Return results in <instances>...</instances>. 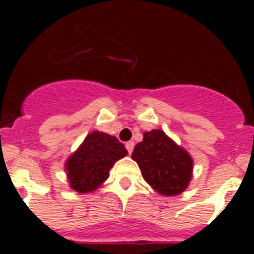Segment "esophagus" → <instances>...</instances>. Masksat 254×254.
<instances>
[{
    "mask_svg": "<svg viewBox=\"0 0 254 254\" xmlns=\"http://www.w3.org/2000/svg\"><path fill=\"white\" fill-rule=\"evenodd\" d=\"M133 147H134V142H133V141H129V142L126 143V149H127L128 154H131V152L133 151Z\"/></svg>",
    "mask_w": 254,
    "mask_h": 254,
    "instance_id": "esophagus-1",
    "label": "esophagus"
}]
</instances>
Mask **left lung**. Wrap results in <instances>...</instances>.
<instances>
[{
    "label": "left lung",
    "instance_id": "obj_1",
    "mask_svg": "<svg viewBox=\"0 0 254 254\" xmlns=\"http://www.w3.org/2000/svg\"><path fill=\"white\" fill-rule=\"evenodd\" d=\"M132 159L138 164L143 179L163 196L182 193L192 178L190 155L160 129L143 133V140L134 146Z\"/></svg>",
    "mask_w": 254,
    "mask_h": 254
}]
</instances>
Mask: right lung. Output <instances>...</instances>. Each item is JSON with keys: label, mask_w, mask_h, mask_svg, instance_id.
<instances>
[{"label": "right lung", "mask_w": 254, "mask_h": 254, "mask_svg": "<svg viewBox=\"0 0 254 254\" xmlns=\"http://www.w3.org/2000/svg\"><path fill=\"white\" fill-rule=\"evenodd\" d=\"M127 155L118 138L94 131L66 161L69 187L78 193H89L102 186L109 177L114 163Z\"/></svg>", "instance_id": "add662e5"}]
</instances>
